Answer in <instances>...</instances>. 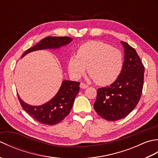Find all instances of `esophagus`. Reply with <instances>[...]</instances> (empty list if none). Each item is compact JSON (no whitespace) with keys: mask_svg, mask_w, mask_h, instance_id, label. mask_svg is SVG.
I'll return each mask as SVG.
<instances>
[{"mask_svg":"<svg viewBox=\"0 0 158 158\" xmlns=\"http://www.w3.org/2000/svg\"><path fill=\"white\" fill-rule=\"evenodd\" d=\"M88 87H89V85H86L85 83H80V88H81V89H85L87 88H88Z\"/></svg>","mask_w":158,"mask_h":158,"instance_id":"1","label":"esophagus"}]
</instances>
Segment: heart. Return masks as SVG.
Returning a JSON list of instances; mask_svg holds the SVG:
<instances>
[{
  "instance_id": "heart-1",
  "label": "heart",
  "mask_w": 158,
  "mask_h": 158,
  "mask_svg": "<svg viewBox=\"0 0 158 158\" xmlns=\"http://www.w3.org/2000/svg\"><path fill=\"white\" fill-rule=\"evenodd\" d=\"M123 55L119 49L99 41L87 42L80 46L77 54L70 57L69 72L79 79L85 72L100 85H109L118 77L123 66Z\"/></svg>"
}]
</instances>
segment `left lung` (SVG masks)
<instances>
[{"label":"left lung","instance_id":"1","mask_svg":"<svg viewBox=\"0 0 158 158\" xmlns=\"http://www.w3.org/2000/svg\"><path fill=\"white\" fill-rule=\"evenodd\" d=\"M124 50L122 71L109 86L97 90L94 104L96 113L108 121L126 117L138 104L142 94L145 68L135 49L121 41Z\"/></svg>","mask_w":158,"mask_h":158}]
</instances>
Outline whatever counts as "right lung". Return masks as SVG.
Returning <instances> with one entry per match:
<instances>
[{
    "mask_svg": "<svg viewBox=\"0 0 158 158\" xmlns=\"http://www.w3.org/2000/svg\"><path fill=\"white\" fill-rule=\"evenodd\" d=\"M73 41L67 36H48L28 49L22 58L28 53L44 49H58ZM80 83L64 80L56 94L48 102L41 105L32 106L26 103L18 94L23 109L39 123L53 126L60 123L69 115L74 100L79 91Z\"/></svg>",
    "mask_w": 158,
    "mask_h": 158,
    "instance_id": "right-lung-1",
    "label": "right lung"
}]
</instances>
